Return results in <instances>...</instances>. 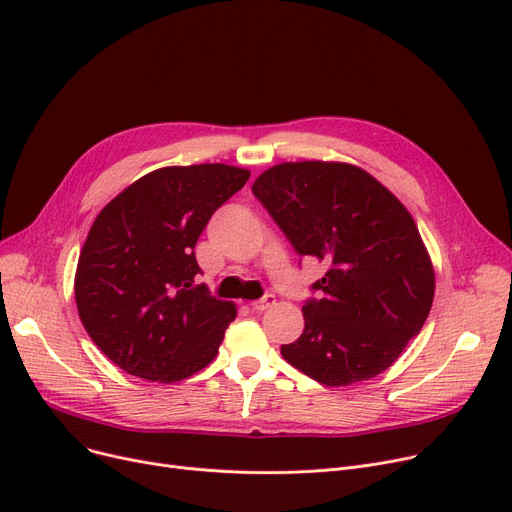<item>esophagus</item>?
Instances as JSON below:
<instances>
[{
    "label": "esophagus",
    "mask_w": 512,
    "mask_h": 512,
    "mask_svg": "<svg viewBox=\"0 0 512 512\" xmlns=\"http://www.w3.org/2000/svg\"><path fill=\"white\" fill-rule=\"evenodd\" d=\"M274 303H276V297H274L272 293H268V295H263L261 299L253 301V303H251V307H253L255 311H265L268 307H272Z\"/></svg>",
    "instance_id": "obj_1"
}]
</instances>
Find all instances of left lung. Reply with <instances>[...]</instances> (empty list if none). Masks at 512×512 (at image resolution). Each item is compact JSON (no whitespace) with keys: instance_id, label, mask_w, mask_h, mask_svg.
Listing matches in <instances>:
<instances>
[{"instance_id":"left-lung-1","label":"left lung","mask_w":512,"mask_h":512,"mask_svg":"<svg viewBox=\"0 0 512 512\" xmlns=\"http://www.w3.org/2000/svg\"><path fill=\"white\" fill-rule=\"evenodd\" d=\"M253 194L301 257L326 263L303 305V335L282 358L328 387L387 370L425 324L435 274L408 209L347 163H282Z\"/></svg>"}]
</instances>
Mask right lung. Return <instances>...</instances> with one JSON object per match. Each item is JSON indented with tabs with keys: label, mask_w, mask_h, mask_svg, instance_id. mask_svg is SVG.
Segmentation results:
<instances>
[{
	"label": "right lung",
	"mask_w": 512,
	"mask_h": 512,
	"mask_svg": "<svg viewBox=\"0 0 512 512\" xmlns=\"http://www.w3.org/2000/svg\"><path fill=\"white\" fill-rule=\"evenodd\" d=\"M249 175L221 163L163 167L100 211L79 255L75 299L110 362L159 383L184 381L213 362L236 307L194 284V247Z\"/></svg>",
	"instance_id": "1"
}]
</instances>
